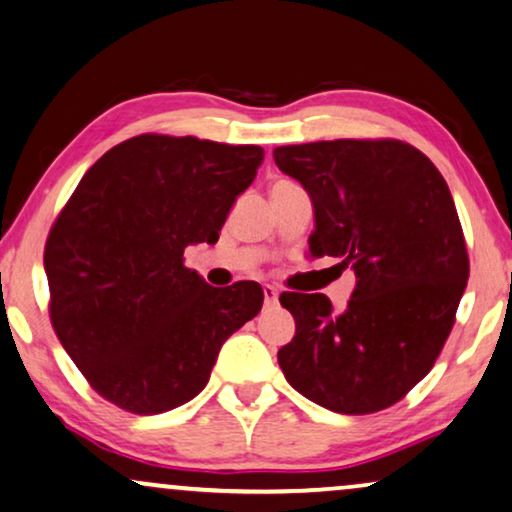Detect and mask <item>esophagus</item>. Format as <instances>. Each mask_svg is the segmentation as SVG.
I'll return each instance as SVG.
<instances>
[{
  "instance_id": "esophagus-1",
  "label": "esophagus",
  "mask_w": 512,
  "mask_h": 512,
  "mask_svg": "<svg viewBox=\"0 0 512 512\" xmlns=\"http://www.w3.org/2000/svg\"><path fill=\"white\" fill-rule=\"evenodd\" d=\"M264 304L276 306L278 304V290L274 285H264Z\"/></svg>"
}]
</instances>
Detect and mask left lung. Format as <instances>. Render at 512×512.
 I'll use <instances>...</instances> for the list:
<instances>
[{
	"mask_svg": "<svg viewBox=\"0 0 512 512\" xmlns=\"http://www.w3.org/2000/svg\"><path fill=\"white\" fill-rule=\"evenodd\" d=\"M274 161L311 199V257H339L356 274L344 311L320 292H283L297 330L278 365L325 410L391 407L431 372L466 290V241L445 177L400 140L288 145Z\"/></svg>",
	"mask_w": 512,
	"mask_h": 512,
	"instance_id": "left-lung-1",
	"label": "left lung"
}]
</instances>
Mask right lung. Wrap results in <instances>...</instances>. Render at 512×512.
<instances>
[{"label": "right lung", "instance_id": "right-lung-1", "mask_svg": "<svg viewBox=\"0 0 512 512\" xmlns=\"http://www.w3.org/2000/svg\"><path fill=\"white\" fill-rule=\"evenodd\" d=\"M264 159L257 145L138 135L81 177L44 250L53 330L95 391L159 414L208 384L222 344L260 313L255 281L213 288L185 267L215 243Z\"/></svg>", "mask_w": 512, "mask_h": 512}]
</instances>
